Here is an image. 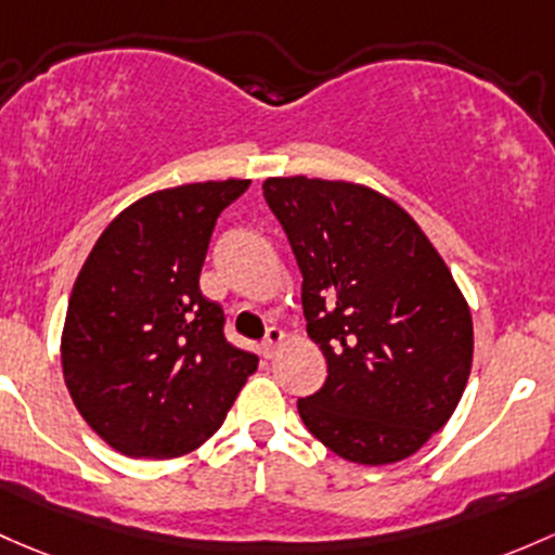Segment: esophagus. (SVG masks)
<instances>
[{
  "label": "esophagus",
  "mask_w": 555,
  "mask_h": 555,
  "mask_svg": "<svg viewBox=\"0 0 555 555\" xmlns=\"http://www.w3.org/2000/svg\"><path fill=\"white\" fill-rule=\"evenodd\" d=\"M284 340H287V335H284L279 326H271V330H268V335H266V340H262L260 353L266 356V359H273V356L279 353V348L284 346Z\"/></svg>",
  "instance_id": "obj_1"
}]
</instances>
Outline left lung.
Wrapping results in <instances>:
<instances>
[{
	"mask_svg": "<svg viewBox=\"0 0 555 555\" xmlns=\"http://www.w3.org/2000/svg\"><path fill=\"white\" fill-rule=\"evenodd\" d=\"M262 196L302 273L308 337L326 380L297 399L306 428L348 463L415 454L457 410L474 319L452 271L393 199L351 180L266 178Z\"/></svg>",
	"mask_w": 555,
	"mask_h": 555,
	"instance_id": "8db88e82",
	"label": "left lung"
}]
</instances>
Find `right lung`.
Returning <instances> with one entry per match:
<instances>
[{
  "label": "right lung",
  "mask_w": 555,
  "mask_h": 555,
  "mask_svg": "<svg viewBox=\"0 0 555 555\" xmlns=\"http://www.w3.org/2000/svg\"><path fill=\"white\" fill-rule=\"evenodd\" d=\"M247 189L229 178L154 191L111 220L81 266L61 335L63 380L116 452H194L258 370L199 289L218 215Z\"/></svg>",
  "instance_id": "obj_1"
}]
</instances>
